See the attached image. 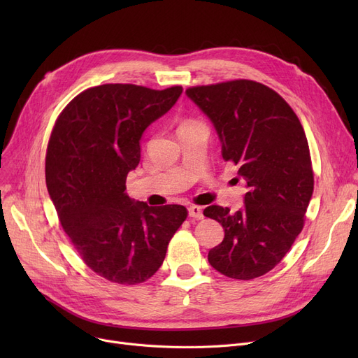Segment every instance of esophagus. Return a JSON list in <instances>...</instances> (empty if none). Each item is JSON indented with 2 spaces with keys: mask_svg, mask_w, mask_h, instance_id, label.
I'll list each match as a JSON object with an SVG mask.
<instances>
[{
  "mask_svg": "<svg viewBox=\"0 0 358 358\" xmlns=\"http://www.w3.org/2000/svg\"><path fill=\"white\" fill-rule=\"evenodd\" d=\"M189 216L194 217V219H203V209L200 206H190L189 208Z\"/></svg>",
  "mask_w": 358,
  "mask_h": 358,
  "instance_id": "1",
  "label": "esophagus"
}]
</instances>
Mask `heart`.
Instances as JSON below:
<instances>
[{
	"mask_svg": "<svg viewBox=\"0 0 358 358\" xmlns=\"http://www.w3.org/2000/svg\"><path fill=\"white\" fill-rule=\"evenodd\" d=\"M184 124H192V123H189V122H187V123H184Z\"/></svg>",
	"mask_w": 358,
	"mask_h": 358,
	"instance_id": "obj_1",
	"label": "heart"
}]
</instances>
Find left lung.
<instances>
[{
  "mask_svg": "<svg viewBox=\"0 0 358 358\" xmlns=\"http://www.w3.org/2000/svg\"><path fill=\"white\" fill-rule=\"evenodd\" d=\"M189 97L213 123L224 161L247 182L242 208L209 206L224 238L209 251L223 275L251 280L273 270L305 223L313 171L305 130L275 91L250 80L193 87Z\"/></svg>",
  "mask_w": 358,
  "mask_h": 358,
  "instance_id": "obj_1",
  "label": "left lung"
}]
</instances>
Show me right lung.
Returning a JSON list of instances; mask_svg holds the SVG:
<instances>
[{"label": "right lung", "instance_id": "add662e5", "mask_svg": "<svg viewBox=\"0 0 358 358\" xmlns=\"http://www.w3.org/2000/svg\"><path fill=\"white\" fill-rule=\"evenodd\" d=\"M181 92V87H92L64 108L52 130L46 154L50 200L83 261L113 283L138 285L152 277L187 217L184 206L152 208L126 193V177L141 161L143 131Z\"/></svg>", "mask_w": 358, "mask_h": 358}]
</instances>
